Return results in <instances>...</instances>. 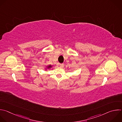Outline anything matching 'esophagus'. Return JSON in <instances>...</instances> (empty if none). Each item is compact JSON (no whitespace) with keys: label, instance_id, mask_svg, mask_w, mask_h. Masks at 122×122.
I'll list each match as a JSON object with an SVG mask.
<instances>
[{"label":"esophagus","instance_id":"obj_1","mask_svg":"<svg viewBox=\"0 0 122 122\" xmlns=\"http://www.w3.org/2000/svg\"><path fill=\"white\" fill-rule=\"evenodd\" d=\"M59 66H60V67L62 68V67H64V64H60L59 65Z\"/></svg>","mask_w":122,"mask_h":122}]
</instances>
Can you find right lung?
<instances>
[{
	"label": "right lung",
	"mask_w": 122,
	"mask_h": 122,
	"mask_svg": "<svg viewBox=\"0 0 122 122\" xmlns=\"http://www.w3.org/2000/svg\"><path fill=\"white\" fill-rule=\"evenodd\" d=\"M53 67V66L52 65H49L48 66H47L46 67H45V71H47L48 69H49L50 68H51Z\"/></svg>",
	"instance_id": "1"
}]
</instances>
